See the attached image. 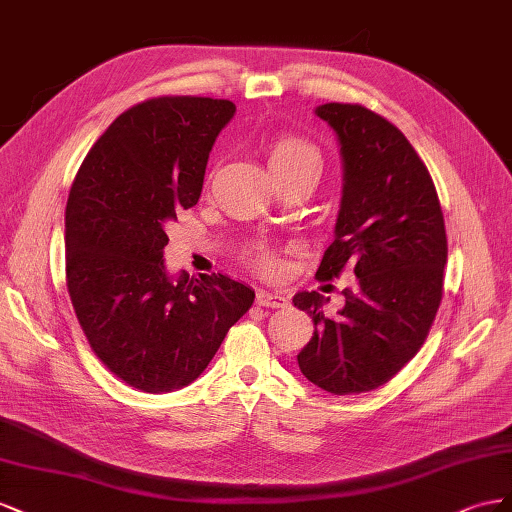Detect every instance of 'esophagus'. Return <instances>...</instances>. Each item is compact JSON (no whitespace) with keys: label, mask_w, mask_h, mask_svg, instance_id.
Returning <instances> with one entry per match:
<instances>
[{"label":"esophagus","mask_w":512,"mask_h":512,"mask_svg":"<svg viewBox=\"0 0 512 512\" xmlns=\"http://www.w3.org/2000/svg\"><path fill=\"white\" fill-rule=\"evenodd\" d=\"M255 300L259 306H270V309H287L289 306V298L285 294H281V291L259 289Z\"/></svg>","instance_id":"esophagus-1"}]
</instances>
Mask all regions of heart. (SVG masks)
<instances>
[{
	"mask_svg": "<svg viewBox=\"0 0 512 512\" xmlns=\"http://www.w3.org/2000/svg\"><path fill=\"white\" fill-rule=\"evenodd\" d=\"M304 160H315L317 163V150L309 141H304L300 137H291L283 135L279 139H274L268 145V167L270 171L274 169H285L296 163H304ZM257 266L261 270H274V257L266 251H261L257 257Z\"/></svg>",
	"mask_w": 512,
	"mask_h": 512,
	"instance_id": "1",
	"label": "heart"
}]
</instances>
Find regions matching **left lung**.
<instances>
[{"label": "left lung", "instance_id": "8db88e82", "mask_svg": "<svg viewBox=\"0 0 512 512\" xmlns=\"http://www.w3.org/2000/svg\"><path fill=\"white\" fill-rule=\"evenodd\" d=\"M337 135L343 191L317 276L352 268L356 287L328 317L330 298L298 291L294 306L315 332L298 354L302 375L332 394L375 390L425 343L442 300L448 257L444 216L425 163L397 126L362 105L315 109Z\"/></svg>", "mask_w": 512, "mask_h": 512}]
</instances>
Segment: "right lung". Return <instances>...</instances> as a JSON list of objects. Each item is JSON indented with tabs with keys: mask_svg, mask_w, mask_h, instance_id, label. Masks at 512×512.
<instances>
[{
	"mask_svg": "<svg viewBox=\"0 0 512 512\" xmlns=\"http://www.w3.org/2000/svg\"><path fill=\"white\" fill-rule=\"evenodd\" d=\"M231 100L163 96L124 111L87 152L66 203V283L94 354L163 394L206 371L255 291L225 274H169L167 223L199 201Z\"/></svg>",
	"mask_w": 512,
	"mask_h": 512,
	"instance_id": "obj_1",
	"label": "right lung"
}]
</instances>
